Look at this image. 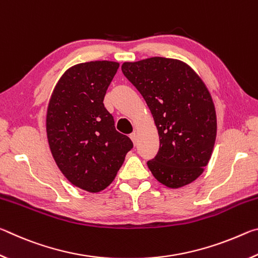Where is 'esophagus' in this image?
<instances>
[{"label":"esophagus","mask_w":258,"mask_h":258,"mask_svg":"<svg viewBox=\"0 0 258 258\" xmlns=\"http://www.w3.org/2000/svg\"><path fill=\"white\" fill-rule=\"evenodd\" d=\"M130 138H131V140H132V141H133L134 145H137V141H138V135H137V133H135V132L131 133V134H130Z\"/></svg>","instance_id":"esophagus-1"}]
</instances>
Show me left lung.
<instances>
[{
	"mask_svg": "<svg viewBox=\"0 0 258 258\" xmlns=\"http://www.w3.org/2000/svg\"><path fill=\"white\" fill-rule=\"evenodd\" d=\"M121 72L149 107L159 150L148 167L164 185L177 189L202 175L216 139L214 102L194 69L176 59L124 62Z\"/></svg>",
	"mask_w": 258,
	"mask_h": 258,
	"instance_id": "8db88e82",
	"label": "left lung"
}]
</instances>
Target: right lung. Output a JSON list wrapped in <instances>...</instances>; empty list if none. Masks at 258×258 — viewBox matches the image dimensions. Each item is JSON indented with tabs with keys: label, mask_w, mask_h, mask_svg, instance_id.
<instances>
[{
	"label": "right lung",
	"mask_w": 258,
	"mask_h": 258,
	"mask_svg": "<svg viewBox=\"0 0 258 258\" xmlns=\"http://www.w3.org/2000/svg\"><path fill=\"white\" fill-rule=\"evenodd\" d=\"M118 67L107 60L71 67L56 83L47 107L52 156L72 184L89 192L106 189L133 148L127 135L117 132L103 104Z\"/></svg>",
	"instance_id": "add662e5"
}]
</instances>
